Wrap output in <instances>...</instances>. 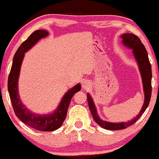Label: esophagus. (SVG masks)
<instances>
[{
	"instance_id": "obj_1",
	"label": "esophagus",
	"mask_w": 159,
	"mask_h": 159,
	"mask_svg": "<svg viewBox=\"0 0 159 159\" xmlns=\"http://www.w3.org/2000/svg\"><path fill=\"white\" fill-rule=\"evenodd\" d=\"M89 85H90V83H89V82H88V81H84L83 82H82V88H84V89L88 88V87H89Z\"/></svg>"
}]
</instances>
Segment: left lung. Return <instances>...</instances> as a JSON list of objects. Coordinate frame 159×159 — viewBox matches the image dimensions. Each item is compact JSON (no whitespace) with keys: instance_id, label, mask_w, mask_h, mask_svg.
Here are the masks:
<instances>
[{"instance_id":"1","label":"left lung","mask_w":159,"mask_h":159,"mask_svg":"<svg viewBox=\"0 0 159 159\" xmlns=\"http://www.w3.org/2000/svg\"><path fill=\"white\" fill-rule=\"evenodd\" d=\"M122 39V42L123 45L129 48L132 49V52L137 61L138 66H139V71L141 73L142 79H143V89L145 92V101L142 110H140L137 116L129 120V122L122 123H110L107 121L101 120L97 114L96 106H95L93 101L89 93L87 94L88 103L89 109L91 112V114L93 117L94 120L100 125L101 127L104 128L107 130H120L126 129L127 127L134 124L140 117L143 115L147 107L149 105L150 98H151L152 86H151V79H152V71L151 65L150 63L149 58L147 50L144 46L139 37L132 34H125L120 36Z\"/></svg>"}]
</instances>
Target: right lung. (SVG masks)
<instances>
[{"mask_svg": "<svg viewBox=\"0 0 159 159\" xmlns=\"http://www.w3.org/2000/svg\"><path fill=\"white\" fill-rule=\"evenodd\" d=\"M47 36L48 32L46 30H35L20 45L14 54L11 69L8 78V90L12 107L16 117L26 125L42 131H52L61 126L66 117L68 107L72 97L76 93L81 90V84H78L68 90L55 112L48 115L33 113L22 103L18 93V79L25 53L36 44L39 40Z\"/></svg>", "mask_w": 159, "mask_h": 159, "instance_id": "right-lung-1", "label": "right lung"}]
</instances>
